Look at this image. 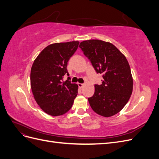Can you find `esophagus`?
Here are the masks:
<instances>
[{
	"label": "esophagus",
	"instance_id": "obj_1",
	"mask_svg": "<svg viewBox=\"0 0 159 159\" xmlns=\"http://www.w3.org/2000/svg\"><path fill=\"white\" fill-rule=\"evenodd\" d=\"M78 87H79V88H80V89H81V88H83L84 84H80V83H78Z\"/></svg>",
	"mask_w": 159,
	"mask_h": 159
}]
</instances>
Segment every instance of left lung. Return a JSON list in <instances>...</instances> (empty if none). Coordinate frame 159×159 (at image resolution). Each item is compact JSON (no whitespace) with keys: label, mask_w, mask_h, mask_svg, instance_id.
<instances>
[{"label":"left lung","mask_w":159,"mask_h":159,"mask_svg":"<svg viewBox=\"0 0 159 159\" xmlns=\"http://www.w3.org/2000/svg\"><path fill=\"white\" fill-rule=\"evenodd\" d=\"M79 47L96 72L103 75L102 84L95 85L94 95L88 98L90 106L99 115L111 117L125 107L132 94L133 81L129 62L110 42L85 40Z\"/></svg>","instance_id":"obj_1"}]
</instances>
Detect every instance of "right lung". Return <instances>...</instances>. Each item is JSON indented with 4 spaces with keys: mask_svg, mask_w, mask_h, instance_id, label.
<instances>
[{
    "mask_svg": "<svg viewBox=\"0 0 159 159\" xmlns=\"http://www.w3.org/2000/svg\"><path fill=\"white\" fill-rule=\"evenodd\" d=\"M78 41L54 43L46 47L34 61L30 85L36 103L52 116L64 115L71 109L78 95V85L70 77L64 81L68 61L77 50Z\"/></svg>",
    "mask_w": 159,
    "mask_h": 159,
    "instance_id": "add662e5",
    "label": "right lung"
}]
</instances>
